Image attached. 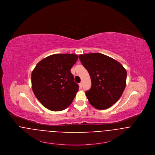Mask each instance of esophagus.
Returning <instances> with one entry per match:
<instances>
[{"mask_svg": "<svg viewBox=\"0 0 155 155\" xmlns=\"http://www.w3.org/2000/svg\"><path fill=\"white\" fill-rule=\"evenodd\" d=\"M79 84V87L81 89H82V83H80Z\"/></svg>", "mask_w": 155, "mask_h": 155, "instance_id": "34e87169", "label": "esophagus"}]
</instances>
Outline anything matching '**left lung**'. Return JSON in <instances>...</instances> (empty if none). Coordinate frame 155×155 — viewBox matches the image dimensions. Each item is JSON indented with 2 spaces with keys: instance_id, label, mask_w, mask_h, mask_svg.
<instances>
[{
  "instance_id": "obj_1",
  "label": "left lung",
  "mask_w": 155,
  "mask_h": 155,
  "mask_svg": "<svg viewBox=\"0 0 155 155\" xmlns=\"http://www.w3.org/2000/svg\"><path fill=\"white\" fill-rule=\"evenodd\" d=\"M79 58L91 79V87L86 92L89 103L98 110L110 108L124 91L126 69L118 61L101 53L81 54Z\"/></svg>"
}]
</instances>
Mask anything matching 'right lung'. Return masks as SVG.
<instances>
[{
  "label": "right lung",
  "instance_id": "add662e5",
  "mask_svg": "<svg viewBox=\"0 0 155 155\" xmlns=\"http://www.w3.org/2000/svg\"><path fill=\"white\" fill-rule=\"evenodd\" d=\"M74 54H55L47 57L31 74L32 89L42 105L60 111L68 108L79 90L71 69L78 60Z\"/></svg>",
  "mask_w": 155,
  "mask_h": 155
}]
</instances>
